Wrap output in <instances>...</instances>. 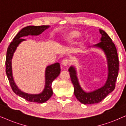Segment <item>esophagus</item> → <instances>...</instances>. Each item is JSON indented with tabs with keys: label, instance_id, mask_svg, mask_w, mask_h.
<instances>
[{
	"label": "esophagus",
	"instance_id": "34e87169",
	"mask_svg": "<svg viewBox=\"0 0 126 126\" xmlns=\"http://www.w3.org/2000/svg\"><path fill=\"white\" fill-rule=\"evenodd\" d=\"M70 60L68 59H64L63 61H62V64L64 66H67V65L70 64Z\"/></svg>",
	"mask_w": 126,
	"mask_h": 126
}]
</instances>
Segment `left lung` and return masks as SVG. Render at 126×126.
Wrapping results in <instances>:
<instances>
[{
    "mask_svg": "<svg viewBox=\"0 0 126 126\" xmlns=\"http://www.w3.org/2000/svg\"><path fill=\"white\" fill-rule=\"evenodd\" d=\"M102 35L101 42L95 45L94 47L102 49L108 59V77L106 82L102 87L91 92H85L79 85L76 71L73 67H70L68 71L71 81L74 85V93L76 98L83 104H94L101 102L109 94L114 90L116 81L118 76L119 63L116 46L112 39L102 30H99Z\"/></svg>",
    "mask_w": 126,
    "mask_h": 126,
    "instance_id": "left-lung-1",
    "label": "left lung"
}]
</instances>
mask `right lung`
Here are the masks:
<instances>
[{
	"instance_id": "right-lung-1",
	"label": "right lung",
	"mask_w": 126,
	"mask_h": 126,
	"mask_svg": "<svg viewBox=\"0 0 126 126\" xmlns=\"http://www.w3.org/2000/svg\"><path fill=\"white\" fill-rule=\"evenodd\" d=\"M49 27V25H41V26H27L23 28L19 31L16 36L14 38L13 41L11 42L7 48L6 58V73L9 79V83L13 91L16 94L27 101L31 102H37L42 103L47 101L53 94L52 88V84L53 80L59 75L60 73V67L59 63L47 66L45 71V87L42 93L37 95L28 94L27 93L21 91L18 88L15 82H14L12 76V59L16 47L21 42L25 39L21 38L23 36H27L28 35H38Z\"/></svg>"
}]
</instances>
